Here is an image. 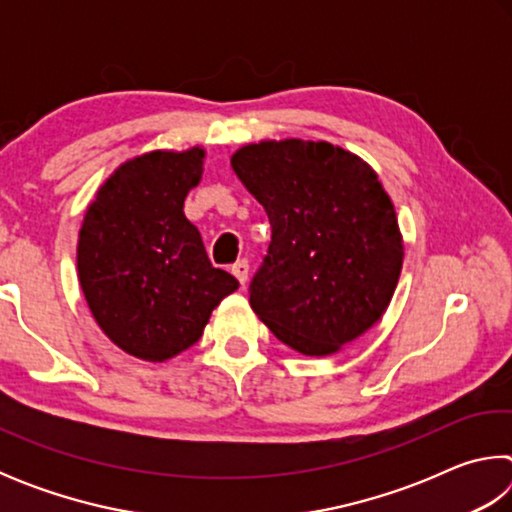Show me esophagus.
I'll use <instances>...</instances> for the list:
<instances>
[{
  "instance_id": "34e87169",
  "label": "esophagus",
  "mask_w": 512,
  "mask_h": 512,
  "mask_svg": "<svg viewBox=\"0 0 512 512\" xmlns=\"http://www.w3.org/2000/svg\"><path fill=\"white\" fill-rule=\"evenodd\" d=\"M232 275H235L241 287H244L246 280H248V262H246V259H239V262L232 264Z\"/></svg>"
}]
</instances>
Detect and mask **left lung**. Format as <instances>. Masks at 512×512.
Here are the masks:
<instances>
[{
	"instance_id": "obj_1",
	"label": "left lung",
	"mask_w": 512,
	"mask_h": 512,
	"mask_svg": "<svg viewBox=\"0 0 512 512\" xmlns=\"http://www.w3.org/2000/svg\"><path fill=\"white\" fill-rule=\"evenodd\" d=\"M232 169L271 223L250 307L309 357L341 350L384 316L402 271L395 207L377 173L341 146L248 144Z\"/></svg>"
}]
</instances>
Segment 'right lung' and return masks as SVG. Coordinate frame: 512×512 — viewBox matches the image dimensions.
<instances>
[{
	"label": "right lung",
	"instance_id": "1",
	"mask_svg": "<svg viewBox=\"0 0 512 512\" xmlns=\"http://www.w3.org/2000/svg\"><path fill=\"white\" fill-rule=\"evenodd\" d=\"M205 151H151L121 164L85 212L81 289L103 334L144 361H167L201 339L212 309L239 289L207 259L183 212Z\"/></svg>",
	"mask_w": 512,
	"mask_h": 512
}]
</instances>
